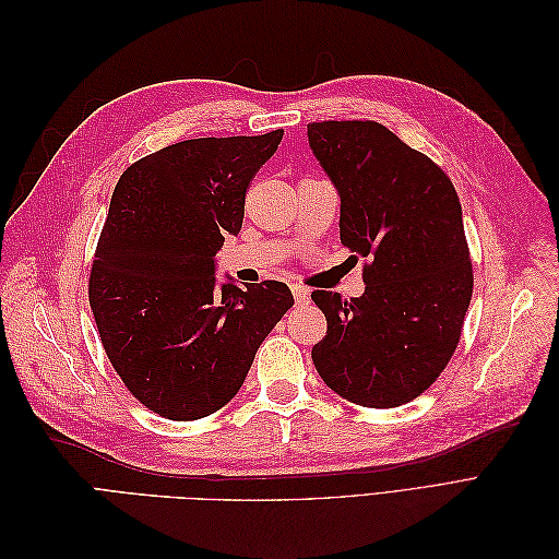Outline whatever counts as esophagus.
I'll list each match as a JSON object with an SVG mask.
<instances>
[{
	"label": "esophagus",
	"mask_w": 559,
	"mask_h": 559,
	"mask_svg": "<svg viewBox=\"0 0 559 559\" xmlns=\"http://www.w3.org/2000/svg\"><path fill=\"white\" fill-rule=\"evenodd\" d=\"M292 292H294V298H296L298 306H306V302L310 300V289H306V286L292 284Z\"/></svg>",
	"instance_id": "34e87169"
}]
</instances>
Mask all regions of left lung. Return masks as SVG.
Instances as JSON below:
<instances>
[{
    "instance_id": "8db88e82",
    "label": "left lung",
    "mask_w": 559,
    "mask_h": 559,
    "mask_svg": "<svg viewBox=\"0 0 559 559\" xmlns=\"http://www.w3.org/2000/svg\"><path fill=\"white\" fill-rule=\"evenodd\" d=\"M341 198V242L370 257L366 292H312L326 317L312 361L337 396L396 408L441 376L473 294L460 198L431 158L373 121L308 126Z\"/></svg>"
}]
</instances>
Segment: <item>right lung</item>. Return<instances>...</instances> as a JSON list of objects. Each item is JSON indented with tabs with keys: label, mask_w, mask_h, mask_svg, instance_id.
<instances>
[{
	"label": "right lung",
	"mask_w": 559,
	"mask_h": 559,
	"mask_svg": "<svg viewBox=\"0 0 559 559\" xmlns=\"http://www.w3.org/2000/svg\"><path fill=\"white\" fill-rule=\"evenodd\" d=\"M284 130L165 146L118 179L88 298L114 370L167 419L216 413L294 306L284 282H218L216 251L238 235L247 186Z\"/></svg>",
	"instance_id": "add662e5"
}]
</instances>
